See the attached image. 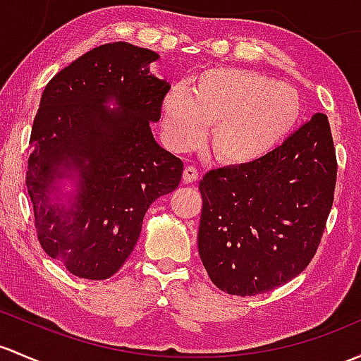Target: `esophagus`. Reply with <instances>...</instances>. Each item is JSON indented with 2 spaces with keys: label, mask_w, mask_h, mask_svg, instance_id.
Wrapping results in <instances>:
<instances>
[{
  "label": "esophagus",
  "mask_w": 361,
  "mask_h": 361,
  "mask_svg": "<svg viewBox=\"0 0 361 361\" xmlns=\"http://www.w3.org/2000/svg\"><path fill=\"white\" fill-rule=\"evenodd\" d=\"M197 180H199V171H197V168H193V166H187L183 171L185 183H195Z\"/></svg>",
  "instance_id": "1"
}]
</instances>
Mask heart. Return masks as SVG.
<instances>
[{"label":"heart","mask_w":361,"mask_h":361,"mask_svg":"<svg viewBox=\"0 0 361 361\" xmlns=\"http://www.w3.org/2000/svg\"><path fill=\"white\" fill-rule=\"evenodd\" d=\"M301 114L298 91L264 74L218 67L197 75L187 93L171 90L162 117L173 149L195 145L211 126L212 152L228 164L259 161L282 143Z\"/></svg>","instance_id":"obj_1"}]
</instances>
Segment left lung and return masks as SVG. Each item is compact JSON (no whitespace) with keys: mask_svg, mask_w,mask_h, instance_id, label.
<instances>
[{"mask_svg":"<svg viewBox=\"0 0 361 361\" xmlns=\"http://www.w3.org/2000/svg\"><path fill=\"white\" fill-rule=\"evenodd\" d=\"M336 176L331 124L320 112L259 161L206 173L199 254L211 282L256 295L298 276L322 240Z\"/></svg>","mask_w":361,"mask_h":361,"instance_id":"obj_1","label":"left lung"}]
</instances>
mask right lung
<instances>
[{
    "label": "right lung",
    "mask_w": 361,
    "mask_h": 361,
    "mask_svg": "<svg viewBox=\"0 0 361 361\" xmlns=\"http://www.w3.org/2000/svg\"><path fill=\"white\" fill-rule=\"evenodd\" d=\"M157 59L124 41L102 44L53 75L41 97L25 185L41 247L79 279L119 271L150 204L180 185L183 162L150 130L171 88L150 74ZM63 177L75 181L67 196Z\"/></svg>",
    "instance_id": "add662e5"
}]
</instances>
